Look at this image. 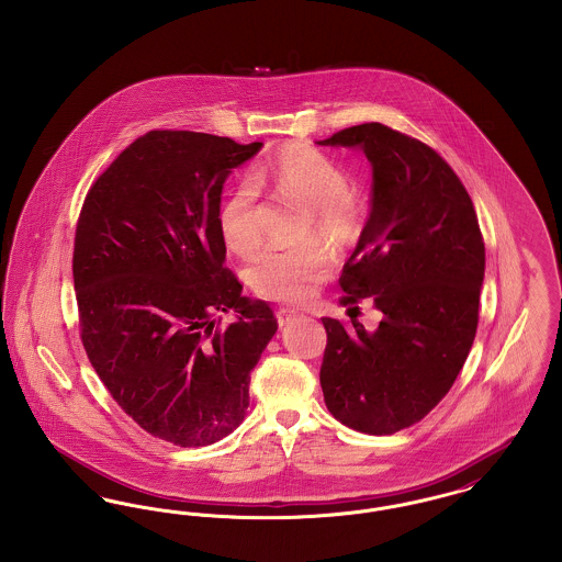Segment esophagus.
Here are the masks:
<instances>
[{"mask_svg": "<svg viewBox=\"0 0 562 562\" xmlns=\"http://www.w3.org/2000/svg\"><path fill=\"white\" fill-rule=\"evenodd\" d=\"M276 318H278V325H280V327H286V325H293L299 318H303V314H299V312L291 310V307H280V310L276 312Z\"/></svg>", "mask_w": 562, "mask_h": 562, "instance_id": "obj_1", "label": "esophagus"}]
</instances>
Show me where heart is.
I'll return each mask as SVG.
<instances>
[{"instance_id": "heart-1", "label": "heart", "mask_w": 562, "mask_h": 562, "mask_svg": "<svg viewBox=\"0 0 562 562\" xmlns=\"http://www.w3.org/2000/svg\"><path fill=\"white\" fill-rule=\"evenodd\" d=\"M252 182H241L218 212L225 246L250 257L263 239L259 223V189L291 198L307 207L303 237L321 235L337 250L355 248L367 227L363 201L350 191V176L323 150L307 144H286L250 171ZM335 257L329 248L310 239L291 248H265L248 267V282L259 297L278 303H305L329 278Z\"/></svg>"}]
</instances>
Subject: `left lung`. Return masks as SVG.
Returning a JSON list of instances; mask_svg holds the SVG:
<instances>
[{
  "mask_svg": "<svg viewBox=\"0 0 562 562\" xmlns=\"http://www.w3.org/2000/svg\"><path fill=\"white\" fill-rule=\"evenodd\" d=\"M373 167L364 235L344 265L341 305L371 297L375 333L323 318L321 386L335 420L369 435L420 423L452 389L475 339L484 237L461 178L425 142L382 123L333 133Z\"/></svg>",
  "mask_w": 562,
  "mask_h": 562,
  "instance_id": "8db88e82",
  "label": "left lung"
}]
</instances>
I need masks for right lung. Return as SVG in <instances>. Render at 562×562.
Segmentation results:
<instances>
[{
  "instance_id": "right-lung-1",
  "label": "right lung",
  "mask_w": 562,
  "mask_h": 562,
  "mask_svg": "<svg viewBox=\"0 0 562 562\" xmlns=\"http://www.w3.org/2000/svg\"><path fill=\"white\" fill-rule=\"evenodd\" d=\"M263 144L153 130L89 189L74 237V289L87 357L139 429L180 448L239 427L250 373L278 330L225 267L221 193ZM237 308L223 328L215 314Z\"/></svg>"
}]
</instances>
